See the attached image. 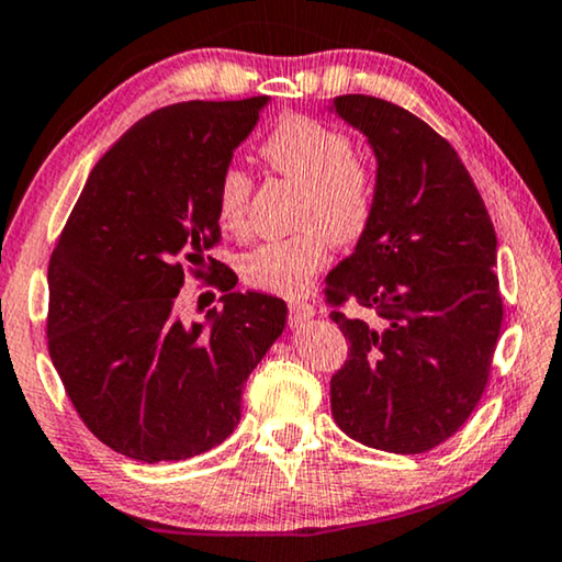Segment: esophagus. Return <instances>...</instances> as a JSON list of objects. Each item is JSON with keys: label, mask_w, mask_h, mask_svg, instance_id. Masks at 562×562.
Segmentation results:
<instances>
[{"label": "esophagus", "mask_w": 562, "mask_h": 562, "mask_svg": "<svg viewBox=\"0 0 562 562\" xmlns=\"http://www.w3.org/2000/svg\"><path fill=\"white\" fill-rule=\"evenodd\" d=\"M315 315V305L307 303V300H290V321L303 323Z\"/></svg>", "instance_id": "esophagus-1"}]
</instances>
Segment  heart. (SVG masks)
Segmentation results:
<instances>
[{"mask_svg": "<svg viewBox=\"0 0 562 562\" xmlns=\"http://www.w3.org/2000/svg\"><path fill=\"white\" fill-rule=\"evenodd\" d=\"M259 157L274 176L300 186L297 232L257 244L239 259L241 280L274 295H300L328 262L330 247H351L369 232L379 205V170L353 149L349 134L311 114H290L272 126ZM251 178L226 168L216 186V216L224 232L249 224Z\"/></svg>", "mask_w": 562, "mask_h": 562, "instance_id": "obj_1", "label": "heart"}]
</instances>
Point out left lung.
I'll list each match as a JSON object with an SVG mask.
<instances>
[{
	"instance_id": "left-lung-1",
	"label": "left lung",
	"mask_w": 562,
	"mask_h": 562,
	"mask_svg": "<svg viewBox=\"0 0 562 562\" xmlns=\"http://www.w3.org/2000/svg\"><path fill=\"white\" fill-rule=\"evenodd\" d=\"M336 112L374 147L379 205L323 288L349 341L330 409L363 446L425 453L461 430L488 384L504 318L494 224L461 157L420 116L363 93L338 97Z\"/></svg>"
}]
</instances>
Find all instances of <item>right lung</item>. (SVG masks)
Masks as SVG:
<instances>
[{"mask_svg":"<svg viewBox=\"0 0 562 562\" xmlns=\"http://www.w3.org/2000/svg\"><path fill=\"white\" fill-rule=\"evenodd\" d=\"M267 97L183 101L132 126L97 162L55 241L47 351L70 405L104 446L134 461H186L241 417V390L288 305L236 292L218 247L216 186ZM225 307L210 326L177 318L184 274Z\"/></svg>","mask_w":562,"mask_h":562,"instance_id":"1","label":"right lung"}]
</instances>
